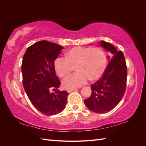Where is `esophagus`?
Segmentation results:
<instances>
[{
	"label": "esophagus",
	"mask_w": 146,
	"mask_h": 146,
	"mask_svg": "<svg viewBox=\"0 0 146 146\" xmlns=\"http://www.w3.org/2000/svg\"><path fill=\"white\" fill-rule=\"evenodd\" d=\"M75 90V88H73V89H68L67 90V92H68V93H70V92H73V91H74Z\"/></svg>",
	"instance_id": "1"
}]
</instances>
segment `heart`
<instances>
[{"label":"heart","mask_w":146,"mask_h":146,"mask_svg":"<svg viewBox=\"0 0 146 146\" xmlns=\"http://www.w3.org/2000/svg\"><path fill=\"white\" fill-rule=\"evenodd\" d=\"M107 58L100 48L76 46L65 53V58L59 57L54 62L56 72L61 78L69 76L74 70L76 73L63 80L66 89L75 88L90 82L97 81L106 69Z\"/></svg>","instance_id":"obj_1"}]
</instances>
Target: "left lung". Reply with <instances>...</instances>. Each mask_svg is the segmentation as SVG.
I'll return each instance as SVG.
<instances>
[{"mask_svg": "<svg viewBox=\"0 0 146 146\" xmlns=\"http://www.w3.org/2000/svg\"><path fill=\"white\" fill-rule=\"evenodd\" d=\"M100 46L110 51L112 57L102 78L91 85L92 94L84 100L89 110L98 113H106L119 103L125 94L127 68L122 51L110 43L102 41Z\"/></svg>", "mask_w": 146, "mask_h": 146, "instance_id": "obj_1", "label": "left lung"}]
</instances>
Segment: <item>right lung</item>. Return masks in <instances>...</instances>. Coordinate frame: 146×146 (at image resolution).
<instances>
[{
	"instance_id": "add662e5",
	"label": "right lung",
	"mask_w": 146,
	"mask_h": 146,
	"mask_svg": "<svg viewBox=\"0 0 146 146\" xmlns=\"http://www.w3.org/2000/svg\"><path fill=\"white\" fill-rule=\"evenodd\" d=\"M63 48L54 42L38 41L27 49L23 59L24 90L35 107L46 115L60 113L67 102L68 93L58 90L60 81L54 66ZM51 90L55 92H51Z\"/></svg>"
}]
</instances>
